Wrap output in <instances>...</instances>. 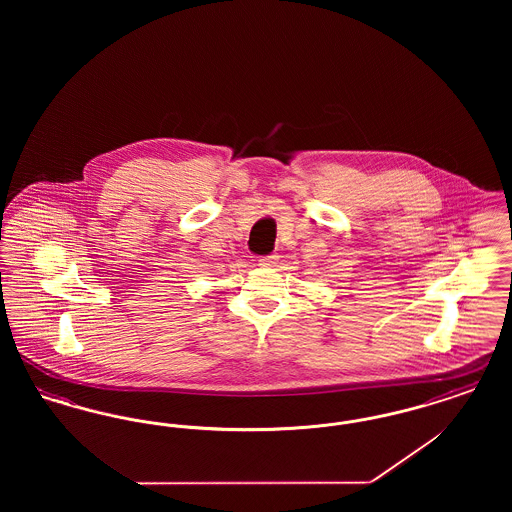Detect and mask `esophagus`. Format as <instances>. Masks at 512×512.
Instances as JSON below:
<instances>
[{
    "mask_svg": "<svg viewBox=\"0 0 512 512\" xmlns=\"http://www.w3.org/2000/svg\"><path fill=\"white\" fill-rule=\"evenodd\" d=\"M278 263V255H268V257H261L259 259V265L261 267H272V265H276Z\"/></svg>",
    "mask_w": 512,
    "mask_h": 512,
    "instance_id": "esophagus-1",
    "label": "esophagus"
}]
</instances>
